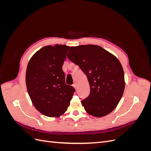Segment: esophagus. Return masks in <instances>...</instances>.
I'll return each instance as SVG.
<instances>
[{
    "instance_id": "obj_1",
    "label": "esophagus",
    "mask_w": 151,
    "mask_h": 151,
    "mask_svg": "<svg viewBox=\"0 0 151 151\" xmlns=\"http://www.w3.org/2000/svg\"><path fill=\"white\" fill-rule=\"evenodd\" d=\"M73 86H74V88L76 90V89H77V85H76V84H73Z\"/></svg>"
}]
</instances>
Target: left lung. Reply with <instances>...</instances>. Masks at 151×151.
<instances>
[{"label": "left lung", "mask_w": 151, "mask_h": 151, "mask_svg": "<svg viewBox=\"0 0 151 151\" xmlns=\"http://www.w3.org/2000/svg\"><path fill=\"white\" fill-rule=\"evenodd\" d=\"M69 60L79 65L88 77L90 94L81 101L86 111L95 117L112 112L124 92V72L119 60L98 45L70 47Z\"/></svg>", "instance_id": "8db88e82"}]
</instances>
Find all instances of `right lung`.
<instances>
[{"instance_id":"obj_1","label":"right lung","mask_w":151,"mask_h":151,"mask_svg":"<svg viewBox=\"0 0 151 151\" xmlns=\"http://www.w3.org/2000/svg\"><path fill=\"white\" fill-rule=\"evenodd\" d=\"M70 47L48 45L31 57L26 72V84L31 102L43 115L57 118L63 115L75 91L65 84L62 70Z\"/></svg>"}]
</instances>
